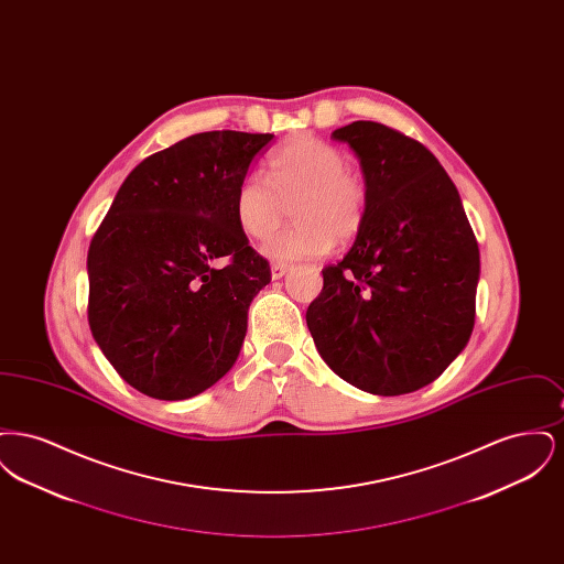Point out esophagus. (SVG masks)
Listing matches in <instances>:
<instances>
[{"label":"esophagus","instance_id":"obj_1","mask_svg":"<svg viewBox=\"0 0 564 564\" xmlns=\"http://www.w3.org/2000/svg\"><path fill=\"white\" fill-rule=\"evenodd\" d=\"M290 270L288 264H281V262H272V267H270V272H272V279H281V276H285V272Z\"/></svg>","mask_w":564,"mask_h":564}]
</instances>
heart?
I'll return each mask as SVG.
<instances>
[{
	"label": "heart",
	"instance_id": "obj_1",
	"mask_svg": "<svg viewBox=\"0 0 564 564\" xmlns=\"http://www.w3.org/2000/svg\"><path fill=\"white\" fill-rule=\"evenodd\" d=\"M290 203L294 224L264 245L272 260L317 258L334 239L347 242L357 237L366 219L368 188L334 143L315 134H295L270 152L267 175L242 177L232 212L242 235L262 241L279 228Z\"/></svg>",
	"mask_w": 564,
	"mask_h": 564
}]
</instances>
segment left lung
Returning <instances> with one entry per match:
<instances>
[{
  "instance_id": "8db88e82",
  "label": "left lung",
  "mask_w": 564,
  "mask_h": 564,
  "mask_svg": "<svg viewBox=\"0 0 564 564\" xmlns=\"http://www.w3.org/2000/svg\"><path fill=\"white\" fill-rule=\"evenodd\" d=\"M332 137L357 154L368 209L349 253L323 269L306 325L325 364L352 387L412 393L471 336L478 241L453 180L423 143L370 120Z\"/></svg>"
}]
</instances>
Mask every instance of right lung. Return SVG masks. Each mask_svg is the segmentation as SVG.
I'll use <instances>...</instances> for the list:
<instances>
[{"label":"right lung","mask_w":564,"mask_h":564,"mask_svg":"<svg viewBox=\"0 0 564 564\" xmlns=\"http://www.w3.org/2000/svg\"><path fill=\"white\" fill-rule=\"evenodd\" d=\"M274 134H192L139 162L88 249V323L113 370L154 400L226 375L270 283L232 196Z\"/></svg>","instance_id":"add662e5"}]
</instances>
